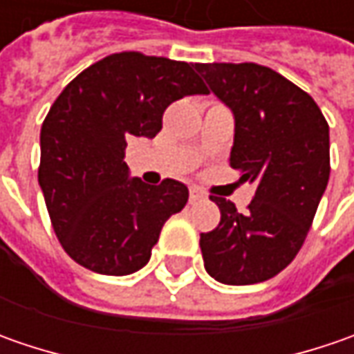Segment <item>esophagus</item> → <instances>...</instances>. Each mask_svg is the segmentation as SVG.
Here are the masks:
<instances>
[{
  "mask_svg": "<svg viewBox=\"0 0 354 354\" xmlns=\"http://www.w3.org/2000/svg\"><path fill=\"white\" fill-rule=\"evenodd\" d=\"M203 198H205V195H203V193H198L197 189H191V191H189V203H191V205H193V203H197V201H203Z\"/></svg>",
  "mask_w": 354,
  "mask_h": 354,
  "instance_id": "obj_1",
  "label": "esophagus"
}]
</instances>
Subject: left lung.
Here are the masks:
<instances>
[{
	"mask_svg": "<svg viewBox=\"0 0 354 354\" xmlns=\"http://www.w3.org/2000/svg\"><path fill=\"white\" fill-rule=\"evenodd\" d=\"M234 116L230 167L256 185L248 212L211 197L221 223L201 234L207 274L226 286L274 278L295 258L329 181V126L315 100L254 62L195 64Z\"/></svg>",
	"mask_w": 354,
	"mask_h": 354,
	"instance_id": "obj_1",
	"label": "left lung"
}]
</instances>
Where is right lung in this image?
Wrapping results in <instances>:
<instances>
[{
    "label": "right lung",
    "instance_id": "1",
    "mask_svg": "<svg viewBox=\"0 0 354 354\" xmlns=\"http://www.w3.org/2000/svg\"><path fill=\"white\" fill-rule=\"evenodd\" d=\"M209 94L189 62L118 53L88 66L62 90L41 128L39 185L64 252L104 276H128L149 262L189 189L175 179L129 177L131 136L156 138L165 108Z\"/></svg>",
    "mask_w": 354,
    "mask_h": 354
}]
</instances>
